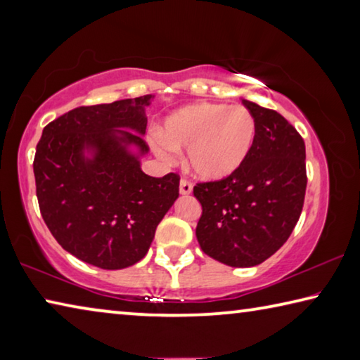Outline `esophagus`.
Listing matches in <instances>:
<instances>
[{"label": "esophagus", "instance_id": "1", "mask_svg": "<svg viewBox=\"0 0 360 360\" xmlns=\"http://www.w3.org/2000/svg\"><path fill=\"white\" fill-rule=\"evenodd\" d=\"M179 193L181 195H191L192 193V184L187 179H181V182H179Z\"/></svg>", "mask_w": 360, "mask_h": 360}]
</instances>
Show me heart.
Wrapping results in <instances>:
<instances>
[{
    "mask_svg": "<svg viewBox=\"0 0 360 360\" xmlns=\"http://www.w3.org/2000/svg\"><path fill=\"white\" fill-rule=\"evenodd\" d=\"M257 125L248 108L222 103H195L163 120L150 138L155 155L172 163L186 149V165L203 181L230 178L245 165L254 148Z\"/></svg>",
    "mask_w": 360,
    "mask_h": 360,
    "instance_id": "1",
    "label": "heart"
}]
</instances>
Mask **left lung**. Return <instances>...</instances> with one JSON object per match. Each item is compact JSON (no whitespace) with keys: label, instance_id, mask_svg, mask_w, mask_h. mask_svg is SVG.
I'll return each mask as SVG.
<instances>
[{"label":"left lung","instance_id":"8db88e82","mask_svg":"<svg viewBox=\"0 0 360 360\" xmlns=\"http://www.w3.org/2000/svg\"><path fill=\"white\" fill-rule=\"evenodd\" d=\"M243 105L257 125L245 165L227 179L193 187L203 210L195 230L200 248L236 268L262 264L288 241L307 191L303 138L273 109Z\"/></svg>","mask_w":360,"mask_h":360}]
</instances>
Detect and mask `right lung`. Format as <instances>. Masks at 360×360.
<instances>
[{"instance_id": "add662e5", "label": "right lung", "mask_w": 360, "mask_h": 360, "mask_svg": "<svg viewBox=\"0 0 360 360\" xmlns=\"http://www.w3.org/2000/svg\"><path fill=\"white\" fill-rule=\"evenodd\" d=\"M154 95L81 106L51 122L33 172L42 219L65 251L103 270L135 265L179 197V176L141 169Z\"/></svg>"}]
</instances>
